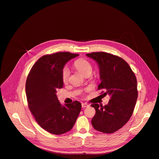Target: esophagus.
<instances>
[{
  "mask_svg": "<svg viewBox=\"0 0 159 159\" xmlns=\"http://www.w3.org/2000/svg\"><path fill=\"white\" fill-rule=\"evenodd\" d=\"M81 106L83 108H85V107H87L89 106V105L87 104V103H82L81 104Z\"/></svg>",
  "mask_w": 159,
  "mask_h": 159,
  "instance_id": "1",
  "label": "esophagus"
}]
</instances>
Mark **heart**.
Wrapping results in <instances>:
<instances>
[{
	"instance_id": "obj_1",
	"label": "heart",
	"mask_w": 159,
	"mask_h": 159,
	"mask_svg": "<svg viewBox=\"0 0 159 159\" xmlns=\"http://www.w3.org/2000/svg\"><path fill=\"white\" fill-rule=\"evenodd\" d=\"M74 67L78 70L84 74V75L88 74H91L93 71V67L91 65V63L84 59H78L74 62ZM70 76V71L68 68L65 67L62 69V80L63 83L66 84L68 81Z\"/></svg>"
}]
</instances>
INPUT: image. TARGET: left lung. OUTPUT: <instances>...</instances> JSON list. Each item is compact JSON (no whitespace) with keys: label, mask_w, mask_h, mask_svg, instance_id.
<instances>
[{"label":"left lung","mask_w":159,"mask_h":159,"mask_svg":"<svg viewBox=\"0 0 159 159\" xmlns=\"http://www.w3.org/2000/svg\"><path fill=\"white\" fill-rule=\"evenodd\" d=\"M86 55L97 61L101 83L98 89L110 96L103 106L93 104L95 115L92 125L95 130L110 134L115 132L129 121L138 98L137 80L134 73L124 59L106 52H93Z\"/></svg>","instance_id":"left-lung-1"}]
</instances>
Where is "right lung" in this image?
<instances>
[{"mask_svg": "<svg viewBox=\"0 0 159 159\" xmlns=\"http://www.w3.org/2000/svg\"><path fill=\"white\" fill-rule=\"evenodd\" d=\"M78 54L58 52L42 56L30 69L25 91L29 108L36 121L51 134L70 130L81 109L78 101L62 106L56 95L63 87L62 70L66 63Z\"/></svg>", "mask_w": 159, "mask_h": 159, "instance_id": "obj_1", "label": "right lung"}]
</instances>
